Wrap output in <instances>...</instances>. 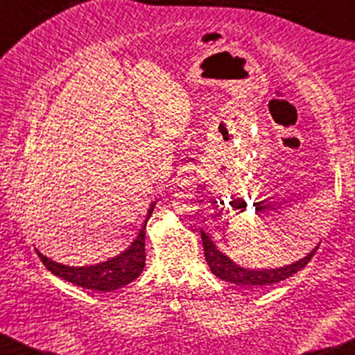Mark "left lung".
Instances as JSON below:
<instances>
[{
	"instance_id": "obj_1",
	"label": "left lung",
	"mask_w": 355,
	"mask_h": 355,
	"mask_svg": "<svg viewBox=\"0 0 355 355\" xmlns=\"http://www.w3.org/2000/svg\"><path fill=\"white\" fill-rule=\"evenodd\" d=\"M200 234L203 242V252H205V260L207 263H209L211 274L217 275L218 279L225 280V282L242 285V287L245 288L266 287V285H274L277 282H280V280L288 279V277H292L299 270H302V268L311 262L312 255L315 254L317 248L320 245L319 243L311 254H307L304 259L291 263V266H284L279 268H248L239 266V263L234 262L229 255L220 252L217 245L211 242L209 234H205L202 229Z\"/></svg>"
}]
</instances>
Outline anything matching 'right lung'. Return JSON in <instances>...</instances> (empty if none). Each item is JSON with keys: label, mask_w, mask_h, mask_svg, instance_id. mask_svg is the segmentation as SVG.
Segmentation results:
<instances>
[{"label": "right lung", "mask_w": 355, "mask_h": 355, "mask_svg": "<svg viewBox=\"0 0 355 355\" xmlns=\"http://www.w3.org/2000/svg\"><path fill=\"white\" fill-rule=\"evenodd\" d=\"M150 205L148 211H146V217L141 229L138 230L135 240L125 248L121 254H118L112 259L105 260V262L95 263V266H83V267H70L63 266V263L55 262V260L48 259L43 254L38 257L42 259L44 267L55 274L56 277L68 280V282L78 285V287L89 288V291L95 292H113L116 288L125 287L130 282L137 279L138 275L144 272L145 267V229L146 222H148L150 215H152L153 207Z\"/></svg>", "instance_id": "obj_1"}]
</instances>
